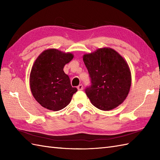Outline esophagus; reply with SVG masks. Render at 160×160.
<instances>
[{"instance_id":"1","label":"esophagus","mask_w":160,"mask_h":160,"mask_svg":"<svg viewBox=\"0 0 160 160\" xmlns=\"http://www.w3.org/2000/svg\"><path fill=\"white\" fill-rule=\"evenodd\" d=\"M78 89L79 90V91H81V90H82L83 89V85L82 84H79V85L78 86Z\"/></svg>"}]
</instances>
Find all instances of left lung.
I'll return each mask as SVG.
<instances>
[{"label":"left lung","mask_w":160,"mask_h":160,"mask_svg":"<svg viewBox=\"0 0 160 160\" xmlns=\"http://www.w3.org/2000/svg\"><path fill=\"white\" fill-rule=\"evenodd\" d=\"M91 80L85 93L93 106L102 111L117 107L127 97L131 84L127 62L111 48H102L83 56Z\"/></svg>","instance_id":"obj_1"}]
</instances>
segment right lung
Listing matches in <instances>:
<instances>
[{"label": "right lung", "mask_w": 160, "mask_h": 160, "mask_svg": "<svg viewBox=\"0 0 160 160\" xmlns=\"http://www.w3.org/2000/svg\"><path fill=\"white\" fill-rule=\"evenodd\" d=\"M73 54L47 49L37 58L30 73V88L36 100L47 109L57 111L67 107L77 88L71 85L63 68Z\"/></svg>", "instance_id": "right-lung-1"}]
</instances>
